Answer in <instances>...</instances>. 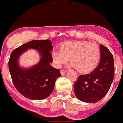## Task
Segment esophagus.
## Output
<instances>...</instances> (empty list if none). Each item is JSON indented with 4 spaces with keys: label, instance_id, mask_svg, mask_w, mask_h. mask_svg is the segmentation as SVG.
<instances>
[{
    "label": "esophagus",
    "instance_id": "1",
    "mask_svg": "<svg viewBox=\"0 0 123 123\" xmlns=\"http://www.w3.org/2000/svg\"><path fill=\"white\" fill-rule=\"evenodd\" d=\"M60 71H61V74H63L67 72V70H62V69H61V70H60Z\"/></svg>",
    "mask_w": 123,
    "mask_h": 123
}]
</instances>
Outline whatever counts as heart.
Listing matches in <instances>:
<instances>
[{
    "label": "heart",
    "instance_id": "1",
    "mask_svg": "<svg viewBox=\"0 0 123 123\" xmlns=\"http://www.w3.org/2000/svg\"><path fill=\"white\" fill-rule=\"evenodd\" d=\"M52 58L57 67L65 64L70 58V65L82 73H87L94 70L100 57L98 45L88 41H73L64 42L61 49L52 51Z\"/></svg>",
    "mask_w": 123,
    "mask_h": 123
}]
</instances>
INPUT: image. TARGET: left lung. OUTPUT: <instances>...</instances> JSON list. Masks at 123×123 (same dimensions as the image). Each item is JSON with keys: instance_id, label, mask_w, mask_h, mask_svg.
Segmentation results:
<instances>
[{"instance_id": "left-lung-1", "label": "left lung", "mask_w": 123, "mask_h": 123, "mask_svg": "<svg viewBox=\"0 0 123 123\" xmlns=\"http://www.w3.org/2000/svg\"><path fill=\"white\" fill-rule=\"evenodd\" d=\"M100 62L94 70L80 75L74 83L77 98L86 103H96L109 91L114 77V58L108 48L100 44Z\"/></svg>"}]
</instances>
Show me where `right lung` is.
<instances>
[{
	"label": "right lung",
	"mask_w": 123,
	"mask_h": 123,
	"mask_svg": "<svg viewBox=\"0 0 123 123\" xmlns=\"http://www.w3.org/2000/svg\"><path fill=\"white\" fill-rule=\"evenodd\" d=\"M27 48L37 49L42 56L38 64L29 69H21L18 64L19 56ZM53 50L50 40H32L14 49L11 53L8 67L17 90L24 97L34 100L48 97L53 90L55 83L61 76L60 70L50 65Z\"/></svg>",
	"instance_id": "obj_1"
}]
</instances>
